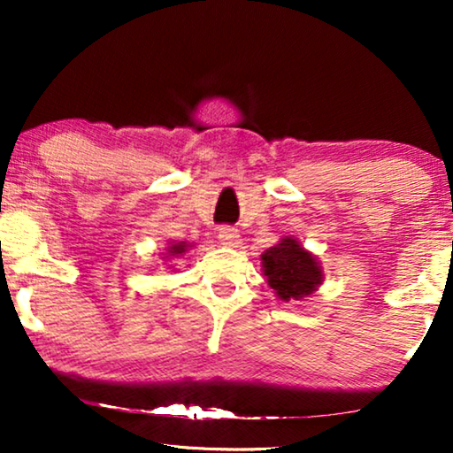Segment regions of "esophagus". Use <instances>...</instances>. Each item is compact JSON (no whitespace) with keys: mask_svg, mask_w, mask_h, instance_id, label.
Here are the masks:
<instances>
[{"mask_svg":"<svg viewBox=\"0 0 453 453\" xmlns=\"http://www.w3.org/2000/svg\"><path fill=\"white\" fill-rule=\"evenodd\" d=\"M219 241H220V245H225V247H237V243H239L237 228L220 226L219 228Z\"/></svg>","mask_w":453,"mask_h":453,"instance_id":"esophagus-1","label":"esophagus"}]
</instances>
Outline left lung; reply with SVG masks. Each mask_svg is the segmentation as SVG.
I'll use <instances>...</instances> for the list:
<instances>
[{"label":"left lung","instance_id":"8db88e82","mask_svg":"<svg viewBox=\"0 0 453 453\" xmlns=\"http://www.w3.org/2000/svg\"><path fill=\"white\" fill-rule=\"evenodd\" d=\"M262 272L280 301H305L324 282L319 259L288 234L262 253Z\"/></svg>","mask_w":453,"mask_h":453}]
</instances>
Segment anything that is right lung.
<instances>
[{
    "label": "right lung",
    "instance_id": "right-lung-1",
    "mask_svg": "<svg viewBox=\"0 0 453 453\" xmlns=\"http://www.w3.org/2000/svg\"><path fill=\"white\" fill-rule=\"evenodd\" d=\"M189 241H169V245H166V250L163 253V262H169L171 257H181L188 253V250H191Z\"/></svg>",
    "mask_w": 453,
    "mask_h": 453
}]
</instances>
